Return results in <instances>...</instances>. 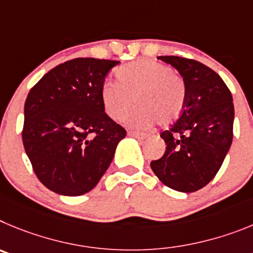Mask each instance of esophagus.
Returning a JSON list of instances; mask_svg holds the SVG:
<instances>
[{
  "label": "esophagus",
  "mask_w": 253,
  "mask_h": 253,
  "mask_svg": "<svg viewBox=\"0 0 253 253\" xmlns=\"http://www.w3.org/2000/svg\"><path fill=\"white\" fill-rule=\"evenodd\" d=\"M128 136L143 140V138L147 137V133H143V132H136V131H128Z\"/></svg>",
  "instance_id": "1"
}]
</instances>
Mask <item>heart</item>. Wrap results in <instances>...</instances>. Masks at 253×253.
I'll use <instances>...</instances> for the list:
<instances>
[{
	"label": "heart",
	"mask_w": 253,
	"mask_h": 253,
	"mask_svg": "<svg viewBox=\"0 0 253 253\" xmlns=\"http://www.w3.org/2000/svg\"><path fill=\"white\" fill-rule=\"evenodd\" d=\"M117 78L118 82L106 81L101 88L102 104L112 120H122L133 101L138 106L127 122L137 128H147L159 121L171 124L183 113L185 84L169 65L141 59L121 68Z\"/></svg>",
	"instance_id": "b5f03b06"
}]
</instances>
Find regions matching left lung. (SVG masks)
<instances>
[{"instance_id":"obj_1","label":"left lung","mask_w":253,"mask_h":253,"mask_svg":"<svg viewBox=\"0 0 253 253\" xmlns=\"http://www.w3.org/2000/svg\"><path fill=\"white\" fill-rule=\"evenodd\" d=\"M183 77L186 101L183 113L161 132L166 150L151 169L166 186L197 192L215 176L233 138V98L214 70L197 60L159 56Z\"/></svg>"}]
</instances>
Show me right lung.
<instances>
[{
    "instance_id": "1",
    "label": "right lung",
    "mask_w": 253,
    "mask_h": 253,
    "mask_svg": "<svg viewBox=\"0 0 253 253\" xmlns=\"http://www.w3.org/2000/svg\"><path fill=\"white\" fill-rule=\"evenodd\" d=\"M117 60L77 58L56 65L29 92L22 142L51 192L78 197L94 188L126 137L104 112L101 88Z\"/></svg>"
}]
</instances>
